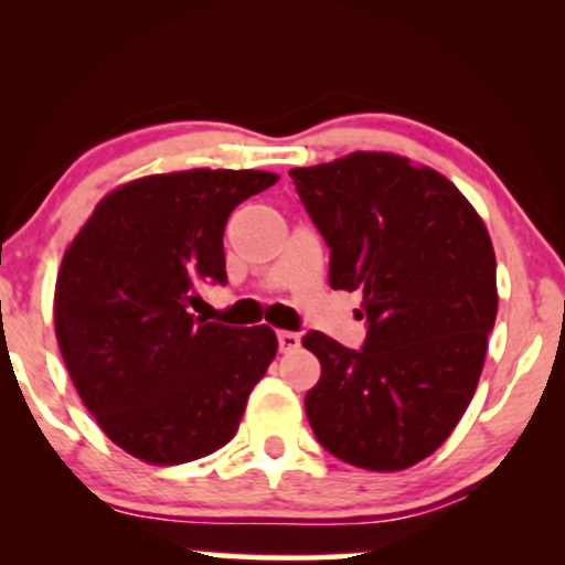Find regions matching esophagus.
Returning a JSON list of instances; mask_svg holds the SVG:
<instances>
[{
	"label": "esophagus",
	"mask_w": 565,
	"mask_h": 565,
	"mask_svg": "<svg viewBox=\"0 0 565 565\" xmlns=\"http://www.w3.org/2000/svg\"><path fill=\"white\" fill-rule=\"evenodd\" d=\"M276 340H278V350H281V353H289V350L300 348V334L297 332H278Z\"/></svg>",
	"instance_id": "1"
}]
</instances>
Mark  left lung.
I'll return each mask as SVG.
<instances>
[{"instance_id": "8db88e82", "label": "left lung", "mask_w": 565, "mask_h": 565, "mask_svg": "<svg viewBox=\"0 0 565 565\" xmlns=\"http://www.w3.org/2000/svg\"><path fill=\"white\" fill-rule=\"evenodd\" d=\"M329 246L332 289L364 295L361 350L308 332L321 361L305 395L319 444L366 470H404L462 419L497 319V257L459 188L393 153L291 170Z\"/></svg>"}]
</instances>
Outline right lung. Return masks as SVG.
Returning a JSON list of instances; mask_svg holds the SVG:
<instances>
[{
    "label": "right lung",
    "instance_id": "add662e5",
    "mask_svg": "<svg viewBox=\"0 0 565 565\" xmlns=\"http://www.w3.org/2000/svg\"><path fill=\"white\" fill-rule=\"evenodd\" d=\"M278 180L255 170L151 174L116 188L68 246L55 334L76 393L132 457L180 465L236 436L276 355L268 327L191 313L199 287L228 284L231 212Z\"/></svg>",
    "mask_w": 565,
    "mask_h": 565
}]
</instances>
